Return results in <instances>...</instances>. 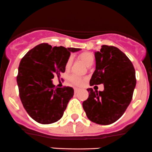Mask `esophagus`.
<instances>
[{
	"label": "esophagus",
	"instance_id": "1",
	"mask_svg": "<svg viewBox=\"0 0 152 152\" xmlns=\"http://www.w3.org/2000/svg\"><path fill=\"white\" fill-rule=\"evenodd\" d=\"M78 91V88H75V92H77V91Z\"/></svg>",
	"mask_w": 152,
	"mask_h": 152
}]
</instances>
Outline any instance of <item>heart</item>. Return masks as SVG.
Returning a JSON list of instances; mask_svg holds the SVG:
<instances>
[{"instance_id":"heart-1","label":"heart","mask_w":152,"mask_h":152,"mask_svg":"<svg viewBox=\"0 0 152 152\" xmlns=\"http://www.w3.org/2000/svg\"><path fill=\"white\" fill-rule=\"evenodd\" d=\"M78 58L81 61L84 63L87 66H91L93 65L94 62V55H93L91 52H81L78 55ZM72 64V58L71 56L68 58L65 64V68L66 70H69L71 67ZM70 81L73 84L76 86H81L85 81V79L82 77H80L76 75H72L70 77Z\"/></svg>"}]
</instances>
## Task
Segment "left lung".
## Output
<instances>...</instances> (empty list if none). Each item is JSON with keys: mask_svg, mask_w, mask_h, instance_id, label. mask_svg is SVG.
Here are the masks:
<instances>
[{"mask_svg": "<svg viewBox=\"0 0 152 152\" xmlns=\"http://www.w3.org/2000/svg\"><path fill=\"white\" fill-rule=\"evenodd\" d=\"M94 57L96 69L90 86L103 83L104 90L87 88L88 97L83 108L91 122L109 125L124 115L132 101L136 86L135 70L129 58L115 46L103 45Z\"/></svg>", "mask_w": 152, "mask_h": 152, "instance_id": "left-lung-1", "label": "left lung"}]
</instances>
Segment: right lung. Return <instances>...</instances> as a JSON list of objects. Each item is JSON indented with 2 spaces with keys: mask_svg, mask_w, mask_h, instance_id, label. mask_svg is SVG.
<instances>
[{
  "mask_svg": "<svg viewBox=\"0 0 152 152\" xmlns=\"http://www.w3.org/2000/svg\"><path fill=\"white\" fill-rule=\"evenodd\" d=\"M79 50L43 43L28 51L20 61L17 76L19 95L26 112L36 122L53 124L64 115L74 89L56 88L52 79L65 72L70 53Z\"/></svg>",
  "mask_w": 152,
  "mask_h": 152,
  "instance_id": "add662e5",
  "label": "right lung"
}]
</instances>
